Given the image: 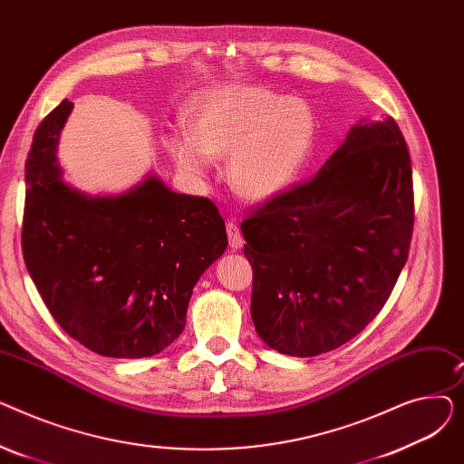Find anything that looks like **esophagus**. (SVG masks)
<instances>
[{
  "label": "esophagus",
  "instance_id": "1",
  "mask_svg": "<svg viewBox=\"0 0 464 464\" xmlns=\"http://www.w3.org/2000/svg\"><path fill=\"white\" fill-rule=\"evenodd\" d=\"M226 229H227V237H229V246H231L233 250L242 248V245H245V238H242L240 229L237 227V224H235V222H227Z\"/></svg>",
  "mask_w": 464,
  "mask_h": 464
}]
</instances>
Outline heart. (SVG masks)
<instances>
[{
  "label": "heart",
  "mask_w": 464,
  "mask_h": 464,
  "mask_svg": "<svg viewBox=\"0 0 464 464\" xmlns=\"http://www.w3.org/2000/svg\"><path fill=\"white\" fill-rule=\"evenodd\" d=\"M188 128L165 135L167 154L191 179H205L212 158H227V182L248 201H269L294 184L315 142L308 103L261 86H231L199 97Z\"/></svg>",
  "instance_id": "obj_1"
}]
</instances>
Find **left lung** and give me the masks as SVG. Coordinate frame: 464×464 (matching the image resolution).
I'll return each instance as SVG.
<instances>
[{
    "label": "left lung",
    "mask_w": 464,
    "mask_h": 464,
    "mask_svg": "<svg viewBox=\"0 0 464 464\" xmlns=\"http://www.w3.org/2000/svg\"><path fill=\"white\" fill-rule=\"evenodd\" d=\"M411 229V163L397 121L359 120L318 175L242 219L263 343L294 357L346 344L392 295Z\"/></svg>",
    "instance_id": "8db88e82"
}]
</instances>
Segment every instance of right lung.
<instances>
[{
  "label": "right lung",
  "instance_id": "add662e5",
  "mask_svg": "<svg viewBox=\"0 0 464 464\" xmlns=\"http://www.w3.org/2000/svg\"><path fill=\"white\" fill-rule=\"evenodd\" d=\"M63 100L35 131L26 160L22 252L58 325L88 350L150 357L186 325L193 285L227 248L207 198L170 191L156 175L120 195H88L62 180Z\"/></svg>",
  "mask_w": 464,
  "mask_h": 464
}]
</instances>
